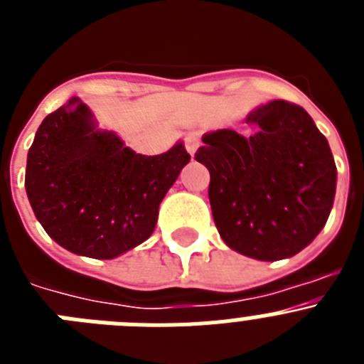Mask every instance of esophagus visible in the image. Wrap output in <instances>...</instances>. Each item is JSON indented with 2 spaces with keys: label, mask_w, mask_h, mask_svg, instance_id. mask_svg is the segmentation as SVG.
I'll use <instances>...</instances> for the list:
<instances>
[{
  "label": "esophagus",
  "mask_w": 364,
  "mask_h": 364,
  "mask_svg": "<svg viewBox=\"0 0 364 364\" xmlns=\"http://www.w3.org/2000/svg\"><path fill=\"white\" fill-rule=\"evenodd\" d=\"M198 147H200V138H198L197 134H189V136L186 138V149H188V153L191 154V156H195Z\"/></svg>",
  "instance_id": "34e87169"
}]
</instances>
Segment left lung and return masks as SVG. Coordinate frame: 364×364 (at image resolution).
Returning a JSON list of instances; mask_svg holds the SVG:
<instances>
[{"mask_svg": "<svg viewBox=\"0 0 364 364\" xmlns=\"http://www.w3.org/2000/svg\"><path fill=\"white\" fill-rule=\"evenodd\" d=\"M252 136L218 129L195 153L210 171L222 240L246 257H294L319 235L333 205L337 169L324 134L299 105L273 100L246 118Z\"/></svg>", "mask_w": 364, "mask_h": 364, "instance_id": "obj_1", "label": "left lung"}]
</instances>
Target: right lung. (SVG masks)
I'll list each match as a JSON object with an SVG mask.
<instances>
[{
  "instance_id": "add662e5",
  "label": "right lung",
  "mask_w": 364,
  "mask_h": 364,
  "mask_svg": "<svg viewBox=\"0 0 364 364\" xmlns=\"http://www.w3.org/2000/svg\"><path fill=\"white\" fill-rule=\"evenodd\" d=\"M189 159L182 142L156 156L134 153L70 98L38 127L25 189L50 239L76 255L114 259L149 239Z\"/></svg>"
}]
</instances>
